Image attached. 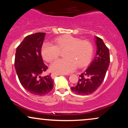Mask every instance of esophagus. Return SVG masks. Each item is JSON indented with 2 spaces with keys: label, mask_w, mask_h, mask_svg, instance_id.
<instances>
[{
  "label": "esophagus",
  "mask_w": 128,
  "mask_h": 128,
  "mask_svg": "<svg viewBox=\"0 0 128 128\" xmlns=\"http://www.w3.org/2000/svg\"><path fill=\"white\" fill-rule=\"evenodd\" d=\"M59 75H62V74H60V73H52V74H51V76H52V78H55L56 76H58Z\"/></svg>",
  "instance_id": "obj_1"
}]
</instances>
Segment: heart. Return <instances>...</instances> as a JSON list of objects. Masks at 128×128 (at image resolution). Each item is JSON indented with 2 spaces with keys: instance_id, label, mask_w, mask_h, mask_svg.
<instances>
[{
  "instance_id": "b5f03b06",
  "label": "heart",
  "mask_w": 128,
  "mask_h": 128,
  "mask_svg": "<svg viewBox=\"0 0 128 128\" xmlns=\"http://www.w3.org/2000/svg\"><path fill=\"white\" fill-rule=\"evenodd\" d=\"M55 45L44 42L42 47V55L46 61L50 62L56 59L61 51L65 50L66 58L56 60L51 64L50 68L56 72L67 74L77 67H86L89 64L92 55V46L88 41H81L78 38L66 35L57 38Z\"/></svg>"
}]
</instances>
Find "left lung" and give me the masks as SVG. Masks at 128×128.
<instances>
[{
  "label": "left lung",
  "instance_id": "1",
  "mask_svg": "<svg viewBox=\"0 0 128 128\" xmlns=\"http://www.w3.org/2000/svg\"><path fill=\"white\" fill-rule=\"evenodd\" d=\"M97 51L94 58L85 72L79 75L77 85L71 87L79 95L90 94L94 92L104 81L110 65V51L103 40L94 36Z\"/></svg>",
  "mask_w": 128,
  "mask_h": 128
}]
</instances>
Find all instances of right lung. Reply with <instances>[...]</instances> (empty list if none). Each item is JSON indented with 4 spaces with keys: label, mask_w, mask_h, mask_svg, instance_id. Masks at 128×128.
<instances>
[{
    "label": "right lung",
    "mask_w": 128,
    "mask_h": 128,
    "mask_svg": "<svg viewBox=\"0 0 128 128\" xmlns=\"http://www.w3.org/2000/svg\"><path fill=\"white\" fill-rule=\"evenodd\" d=\"M45 36L38 32L26 36L17 48L15 56L14 66L20 84L27 92L37 96L47 94L54 87L50 74L41 76L48 69L41 54Z\"/></svg>",
    "instance_id": "add662e5"
}]
</instances>
